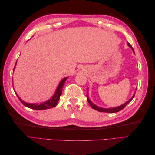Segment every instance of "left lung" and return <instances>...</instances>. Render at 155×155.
<instances>
[{"instance_id":"8db88e82","label":"left lung","mask_w":155,"mask_h":155,"mask_svg":"<svg viewBox=\"0 0 155 155\" xmlns=\"http://www.w3.org/2000/svg\"><path fill=\"white\" fill-rule=\"evenodd\" d=\"M128 43V46H130V47L133 49V51H134V50H133V47H132V46H131L129 43ZM87 90H88V89H87ZM134 95H135V94H134V95L133 96V97H131L129 101L125 102L124 104L121 105V106L115 107V108H110V109H104V108H101V107H97V105L94 104L93 103H92V101H91L90 100H89L88 96V94H87V98L88 102L89 103V104H90L91 107L92 108V109H95V110H97V111H99V112H107V113H114V112H119V111L122 110V109H124V108L127 105V104H129V103H130L131 100H132L133 99V97H134Z\"/></svg>"}]
</instances>
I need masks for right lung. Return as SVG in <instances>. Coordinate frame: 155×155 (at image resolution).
I'll return each instance as SVG.
<instances>
[{
	"label": "right lung",
	"instance_id": "add662e5",
	"mask_svg": "<svg viewBox=\"0 0 155 155\" xmlns=\"http://www.w3.org/2000/svg\"><path fill=\"white\" fill-rule=\"evenodd\" d=\"M16 64H17V63H15V67L16 66ZM15 67H14V69H15ZM67 79V78H65L63 79L61 81V82L59 83L57 89H56L54 95L52 97H51L50 100L46 101L45 102L42 103V104H28V103L23 101L21 99V98L18 96V95L17 94L16 92H15V94H17V96L18 98V100L21 101L22 104L24 105L25 106H26V107L30 108V109H35V110H45V109H51V108H53V107H54L57 105L58 102L59 98H60V96L62 94L63 87L64 85V82L66 81Z\"/></svg>",
	"mask_w": 155,
	"mask_h": 155
}]
</instances>
